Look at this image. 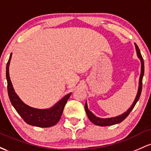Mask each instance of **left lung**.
I'll list each match as a JSON object with an SVG mask.
<instances>
[{
	"mask_svg": "<svg viewBox=\"0 0 151 151\" xmlns=\"http://www.w3.org/2000/svg\"><path fill=\"white\" fill-rule=\"evenodd\" d=\"M135 46H136V52H137V55L139 58L140 60H141V76H140V79H139V86H138V93H137L136 97L135 99V101H133V104L131 106V107L127 111L125 112L124 114H121L120 116H118L116 117H114V118H109V119H101V118L96 117V116H94L93 114L91 113V111L88 109V106H87V104H85V111L86 113L87 114V116L89 118V119L91 122L93 123V124L96 126H111V125H114V124H119V123L121 122L126 119L128 116L129 115V114L131 113V111L133 110V109L134 108L135 105L138 101V100L139 99L140 96H141V91H142V80H143V74H144V62H143V57H142L141 52H140L139 48L137 45L135 43Z\"/></svg>",
	"mask_w": 151,
	"mask_h": 151,
	"instance_id": "left-lung-1",
	"label": "left lung"
}]
</instances>
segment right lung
Here are the masks:
<instances>
[{
	"label": "right lung",
	"mask_w": 151,
	"mask_h": 151,
	"mask_svg": "<svg viewBox=\"0 0 151 151\" xmlns=\"http://www.w3.org/2000/svg\"><path fill=\"white\" fill-rule=\"evenodd\" d=\"M12 53L6 65V79L8 82V93L10 101L19 115L25 122L31 126L40 128H47L55 126L60 121L62 112L71 93H68L58 102L54 106L47 109H37L32 108L24 104L15 92L9 76V65Z\"/></svg>",
	"instance_id": "obj_1"
}]
</instances>
